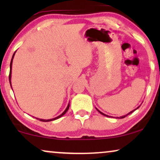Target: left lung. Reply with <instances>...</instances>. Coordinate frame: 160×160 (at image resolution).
<instances>
[{"mask_svg":"<svg viewBox=\"0 0 160 160\" xmlns=\"http://www.w3.org/2000/svg\"><path fill=\"white\" fill-rule=\"evenodd\" d=\"M138 108H137L136 109H138ZM136 109H135V110H136ZM97 110L98 111V112H99V113H101V114H102V115H104V116H106V117H108V115H106V114H104V113H102V112H101V111H100L99 110H98V109H97ZM135 110H133V111H131V112H130V113H128V114H127V115H125V116H122V117H120V118H121V119H122V118H124V117H127V116H128V115H129V114H130V113H132V112H133V111H134Z\"/></svg>","mask_w":160,"mask_h":160,"instance_id":"1","label":"left lung"}]
</instances>
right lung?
Returning a JSON list of instances; mask_svg holds the SVG:
<instances>
[{
  "label": "right lung",
  "mask_w": 160,
  "mask_h": 160,
  "mask_svg": "<svg viewBox=\"0 0 160 160\" xmlns=\"http://www.w3.org/2000/svg\"><path fill=\"white\" fill-rule=\"evenodd\" d=\"M14 54H15V52L14 53V54H13L12 58V60H11V63H10V72H9V76H8V78H9V82H10L11 87H12V84H11V76H12V61H13V58H14ZM68 108H69V104H68V106H67L66 109H65V110L64 111V112H63V113H62V114H60V116H58V117L54 118V119H40L39 120H40V121H41V122H50V121H53V120H55V119H59V118L61 117H62V116L64 115L65 113L67 112L68 110Z\"/></svg>",
  "instance_id": "1"
}]
</instances>
